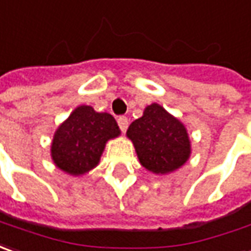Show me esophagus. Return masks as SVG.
<instances>
[{"mask_svg": "<svg viewBox=\"0 0 251 251\" xmlns=\"http://www.w3.org/2000/svg\"><path fill=\"white\" fill-rule=\"evenodd\" d=\"M118 125L121 127V130L125 133L126 129H127V126H129V119L126 117H119L118 118Z\"/></svg>", "mask_w": 251, "mask_h": 251, "instance_id": "esophagus-1", "label": "esophagus"}]
</instances>
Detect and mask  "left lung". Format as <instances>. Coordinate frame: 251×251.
Here are the masks:
<instances>
[{
  "label": "left lung",
  "mask_w": 251,
  "mask_h": 251,
  "mask_svg": "<svg viewBox=\"0 0 251 251\" xmlns=\"http://www.w3.org/2000/svg\"><path fill=\"white\" fill-rule=\"evenodd\" d=\"M139 161L154 174H168L185 164L190 155L186 127L158 104L144 109L127 129Z\"/></svg>",
  "instance_id": "8db88e82"
}]
</instances>
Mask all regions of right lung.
Wrapping results in <instances>:
<instances>
[{"label": "right lung", "mask_w": 251, "mask_h": 251, "mask_svg": "<svg viewBox=\"0 0 251 251\" xmlns=\"http://www.w3.org/2000/svg\"><path fill=\"white\" fill-rule=\"evenodd\" d=\"M119 133L112 115L80 105L58 127L51 157L59 169L71 175H82L99 164L105 143Z\"/></svg>", "instance_id": "right-lung-1"}]
</instances>
